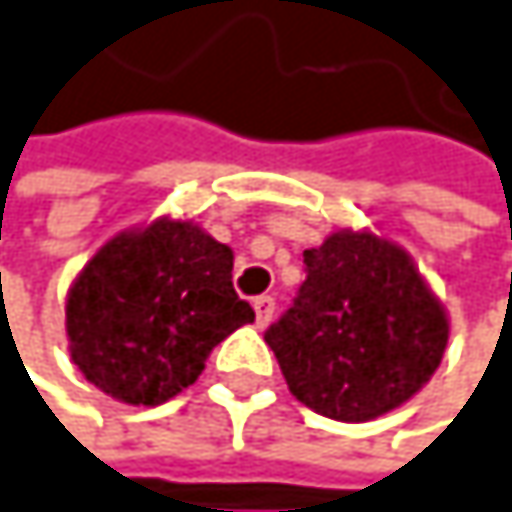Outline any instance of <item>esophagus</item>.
Here are the masks:
<instances>
[{"label": "esophagus", "instance_id": "obj_1", "mask_svg": "<svg viewBox=\"0 0 512 512\" xmlns=\"http://www.w3.org/2000/svg\"><path fill=\"white\" fill-rule=\"evenodd\" d=\"M254 318H258V327H267L273 321V312H276V300L270 294H261V297H254Z\"/></svg>", "mask_w": 512, "mask_h": 512}]
</instances>
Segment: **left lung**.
<instances>
[{"mask_svg":"<svg viewBox=\"0 0 512 512\" xmlns=\"http://www.w3.org/2000/svg\"><path fill=\"white\" fill-rule=\"evenodd\" d=\"M306 282L264 334L291 394L337 422H367L434 376L449 340L443 303L410 254L367 230L303 251Z\"/></svg>","mask_w":512,"mask_h":512,"instance_id":"8db88e82","label":"left lung"}]
</instances>
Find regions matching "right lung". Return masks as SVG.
<instances>
[{
	"label": "right lung",
	"instance_id": "right-lung-1",
	"mask_svg": "<svg viewBox=\"0 0 512 512\" xmlns=\"http://www.w3.org/2000/svg\"><path fill=\"white\" fill-rule=\"evenodd\" d=\"M233 251L194 221L160 218L108 239L66 300L69 352L99 391L157 407L197 382L254 309L233 291Z\"/></svg>",
	"mask_w": 512,
	"mask_h": 512
}]
</instances>
